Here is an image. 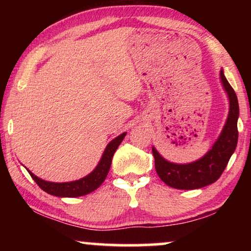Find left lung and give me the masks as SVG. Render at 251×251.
Returning a JSON list of instances; mask_svg holds the SVG:
<instances>
[{"mask_svg":"<svg viewBox=\"0 0 251 251\" xmlns=\"http://www.w3.org/2000/svg\"><path fill=\"white\" fill-rule=\"evenodd\" d=\"M220 78L229 97V114L226 124L217 142L211 150L197 161L190 164L169 163L152 147L155 168L165 184L176 189H198L212 184L222 176L238 142L237 121L239 116V105L237 95L231 85L220 71Z\"/></svg>","mask_w":251,"mask_h":251,"instance_id":"8db88e82","label":"left lung"}]
</instances>
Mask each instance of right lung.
<instances>
[{
  "label": "right lung",
  "mask_w": 251,
  "mask_h": 251,
  "mask_svg": "<svg viewBox=\"0 0 251 251\" xmlns=\"http://www.w3.org/2000/svg\"><path fill=\"white\" fill-rule=\"evenodd\" d=\"M126 133H123L120 136H117L115 139L110 142L107 147L105 148V151L101 159L100 160L99 165L93 171L90 175L82 178V179L71 181V182H50L45 181L41 178L36 177L33 173L28 171L29 175L36 182L41 189H43L50 195H54L57 197H79L87 195L95 189L99 188L101 185V182L105 180L106 176L109 172L110 164L114 156V152L116 151L117 147L120 146L123 139H124Z\"/></svg>",
  "instance_id": "add662e5"
}]
</instances>
